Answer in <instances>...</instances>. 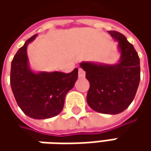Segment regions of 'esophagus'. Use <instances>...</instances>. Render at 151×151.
I'll use <instances>...</instances> for the list:
<instances>
[{
	"instance_id": "esophagus-1",
	"label": "esophagus",
	"mask_w": 151,
	"mask_h": 151,
	"mask_svg": "<svg viewBox=\"0 0 151 151\" xmlns=\"http://www.w3.org/2000/svg\"><path fill=\"white\" fill-rule=\"evenodd\" d=\"M78 76L79 78H83V77H85V71L82 69H81V68H79Z\"/></svg>"
}]
</instances>
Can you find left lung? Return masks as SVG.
Segmentation results:
<instances>
[{"mask_svg": "<svg viewBox=\"0 0 151 151\" xmlns=\"http://www.w3.org/2000/svg\"><path fill=\"white\" fill-rule=\"evenodd\" d=\"M108 32L118 42V63L82 61L80 66L90 83L86 96L89 107L98 113L118 114L128 108L135 96L140 81L139 58L124 35L116 31Z\"/></svg>", "mask_w": 151, "mask_h": 151, "instance_id": "obj_1", "label": "left lung"}]
</instances>
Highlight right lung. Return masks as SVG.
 <instances>
[{
  "instance_id": "right-lung-1",
  "label": "right lung",
  "mask_w": 151,
  "mask_h": 151,
  "mask_svg": "<svg viewBox=\"0 0 151 151\" xmlns=\"http://www.w3.org/2000/svg\"><path fill=\"white\" fill-rule=\"evenodd\" d=\"M38 34L27 39L12 61L10 82L17 105L27 116L34 119L53 118L64 107L67 92L78 78V69L72 72L33 71L27 53V45Z\"/></svg>"
}]
</instances>
